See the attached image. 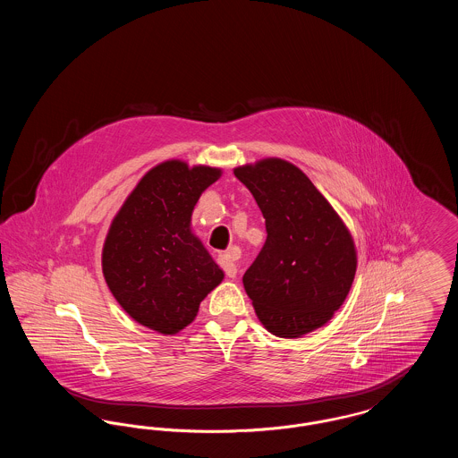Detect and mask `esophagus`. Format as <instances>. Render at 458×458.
Returning <instances> with one entry per match:
<instances>
[{
    "label": "esophagus",
    "instance_id": "1",
    "mask_svg": "<svg viewBox=\"0 0 458 458\" xmlns=\"http://www.w3.org/2000/svg\"><path fill=\"white\" fill-rule=\"evenodd\" d=\"M237 256H239V249L232 247L228 252L221 254L218 258L219 266L223 267V271H225V275L228 278H235L237 276V264L233 261Z\"/></svg>",
    "mask_w": 458,
    "mask_h": 458
}]
</instances>
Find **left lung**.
Returning a JSON list of instances; mask_svg holds the SVG:
<instances>
[{
  "instance_id": "left-lung-1",
  "label": "left lung",
  "mask_w": 458,
  "mask_h": 458,
  "mask_svg": "<svg viewBox=\"0 0 458 458\" xmlns=\"http://www.w3.org/2000/svg\"><path fill=\"white\" fill-rule=\"evenodd\" d=\"M266 219V242L242 282L264 327L299 338L327 325L349 295L357 254L347 226L297 166L235 168Z\"/></svg>"
}]
</instances>
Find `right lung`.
I'll return each mask as SVG.
<instances>
[{
  "mask_svg": "<svg viewBox=\"0 0 458 458\" xmlns=\"http://www.w3.org/2000/svg\"><path fill=\"white\" fill-rule=\"evenodd\" d=\"M218 168L182 161L157 165L137 183L113 219L103 273L125 312L144 327L174 335L191 325L223 271L191 232L200 194Z\"/></svg>",
  "mask_w": 458,
  "mask_h": 458,
  "instance_id": "right-lung-1",
  "label": "right lung"
}]
</instances>
